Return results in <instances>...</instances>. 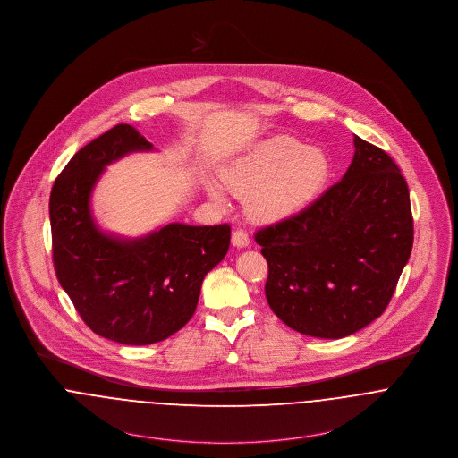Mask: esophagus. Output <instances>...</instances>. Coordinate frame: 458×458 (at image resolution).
I'll return each instance as SVG.
<instances>
[{"label": "esophagus", "instance_id": "obj_1", "mask_svg": "<svg viewBox=\"0 0 458 458\" xmlns=\"http://www.w3.org/2000/svg\"><path fill=\"white\" fill-rule=\"evenodd\" d=\"M232 242L235 247H247L250 243L249 235L243 232L242 228H237L233 233H232Z\"/></svg>", "mask_w": 458, "mask_h": 458}]
</instances>
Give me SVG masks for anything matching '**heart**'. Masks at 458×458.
<instances>
[{
	"mask_svg": "<svg viewBox=\"0 0 458 458\" xmlns=\"http://www.w3.org/2000/svg\"><path fill=\"white\" fill-rule=\"evenodd\" d=\"M328 161L320 148L304 147L293 136H271L252 145L223 171V182L237 195H245L247 211L271 221L291 215L322 185ZM211 199L223 204L225 193L208 185Z\"/></svg>",
	"mask_w": 458,
	"mask_h": 458,
	"instance_id": "1",
	"label": "heart"
}]
</instances>
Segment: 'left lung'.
Wrapping results in <instances>:
<instances>
[{
	"label": "left lung",
	"instance_id": "1",
	"mask_svg": "<svg viewBox=\"0 0 458 458\" xmlns=\"http://www.w3.org/2000/svg\"><path fill=\"white\" fill-rule=\"evenodd\" d=\"M343 180L299 215L261 228L273 313L304 335L341 339L378 318L413 245L410 193L384 150L354 136Z\"/></svg>",
	"mask_w": 458,
	"mask_h": 458
}]
</instances>
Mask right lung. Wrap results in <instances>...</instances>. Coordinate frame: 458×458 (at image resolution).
Segmentation results:
<instances>
[{
    "instance_id": "add662e5",
    "label": "right lung",
    "mask_w": 458,
    "mask_h": 458,
    "mask_svg": "<svg viewBox=\"0 0 458 458\" xmlns=\"http://www.w3.org/2000/svg\"><path fill=\"white\" fill-rule=\"evenodd\" d=\"M152 148L133 126L117 124L76 152L50 195L60 285L95 334L131 346L164 341L189 322L204 276L230 247L228 225L169 223L140 239L98 228L89 200L106 165Z\"/></svg>"
}]
</instances>
